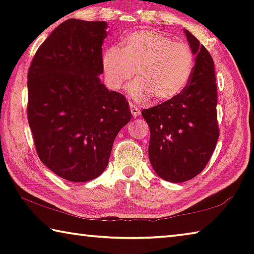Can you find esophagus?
I'll use <instances>...</instances> for the list:
<instances>
[{"label":"esophagus","instance_id":"esophagus-1","mask_svg":"<svg viewBox=\"0 0 254 254\" xmlns=\"http://www.w3.org/2000/svg\"><path fill=\"white\" fill-rule=\"evenodd\" d=\"M130 110H131V113L133 115V118H139L141 115V111L139 110V107L134 104H130Z\"/></svg>","mask_w":254,"mask_h":254}]
</instances>
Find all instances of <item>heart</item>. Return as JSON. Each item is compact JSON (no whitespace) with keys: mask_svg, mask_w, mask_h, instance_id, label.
<instances>
[{"mask_svg":"<svg viewBox=\"0 0 254 254\" xmlns=\"http://www.w3.org/2000/svg\"><path fill=\"white\" fill-rule=\"evenodd\" d=\"M122 46L110 47L102 56L103 72L110 87H124L136 70L139 80L128 87V93L137 102L151 96L169 101L186 88L195 66L188 45L147 29L128 34Z\"/></svg>","mask_w":254,"mask_h":254,"instance_id":"heart-1","label":"heart"}]
</instances>
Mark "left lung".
<instances>
[{"instance_id": "obj_1", "label": "left lung", "mask_w": 254, "mask_h": 254, "mask_svg": "<svg viewBox=\"0 0 254 254\" xmlns=\"http://www.w3.org/2000/svg\"><path fill=\"white\" fill-rule=\"evenodd\" d=\"M184 32L195 56L188 85L173 100L141 112L150 127V163L159 177L170 183L198 175L212 157L220 134L214 62L188 30Z\"/></svg>"}]
</instances>
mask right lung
Instances as JSON below:
<instances>
[{
	"label": "right lung",
	"instance_id": "add662e5",
	"mask_svg": "<svg viewBox=\"0 0 254 254\" xmlns=\"http://www.w3.org/2000/svg\"><path fill=\"white\" fill-rule=\"evenodd\" d=\"M105 21L69 19L44 41L28 72V121L40 160L72 183L95 179L130 122L122 94L102 83Z\"/></svg>",
	"mask_w": 254,
	"mask_h": 254
}]
</instances>
